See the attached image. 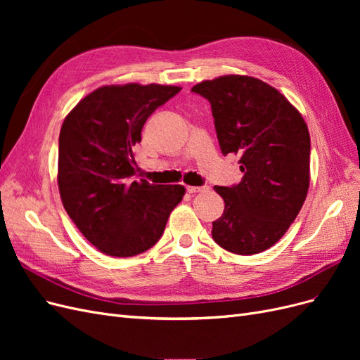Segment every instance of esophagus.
<instances>
[{
  "mask_svg": "<svg viewBox=\"0 0 360 360\" xmlns=\"http://www.w3.org/2000/svg\"><path fill=\"white\" fill-rule=\"evenodd\" d=\"M207 189V186H186V191L189 192V193H198V192H205Z\"/></svg>",
  "mask_w": 360,
  "mask_h": 360,
  "instance_id": "esophagus-1",
  "label": "esophagus"
}]
</instances>
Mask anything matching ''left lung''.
Listing matches in <instances>:
<instances>
[{"instance_id":"left-lung-1","label":"left lung","mask_w":360,"mask_h":360,"mask_svg":"<svg viewBox=\"0 0 360 360\" xmlns=\"http://www.w3.org/2000/svg\"><path fill=\"white\" fill-rule=\"evenodd\" d=\"M212 105L222 155H240L242 181L214 186L225 201L212 237L237 255L274 246L287 233L309 188L311 139L284 94L252 76L226 75L192 86Z\"/></svg>"}]
</instances>
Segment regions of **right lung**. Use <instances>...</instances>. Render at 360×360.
<instances>
[{
	"label": "right lung",
	"instance_id": "right-lung-1",
	"mask_svg": "<svg viewBox=\"0 0 360 360\" xmlns=\"http://www.w3.org/2000/svg\"><path fill=\"white\" fill-rule=\"evenodd\" d=\"M181 89L105 85L64 118L58 139V189L70 219L101 252L134 257L158 243L181 184L135 180L134 150L147 118Z\"/></svg>",
	"mask_w": 360,
	"mask_h": 360
}]
</instances>
